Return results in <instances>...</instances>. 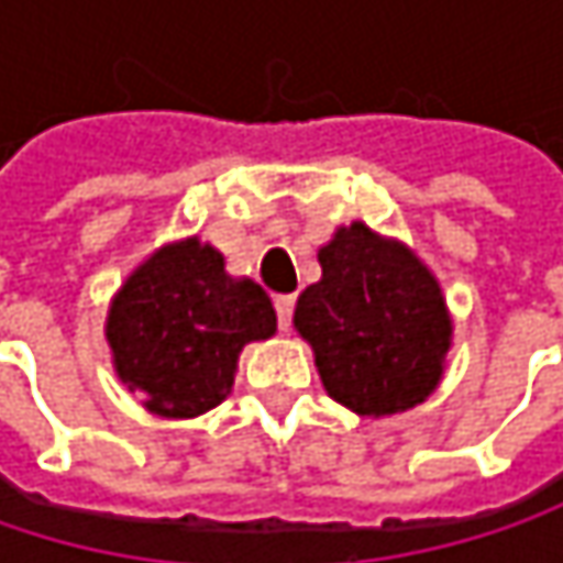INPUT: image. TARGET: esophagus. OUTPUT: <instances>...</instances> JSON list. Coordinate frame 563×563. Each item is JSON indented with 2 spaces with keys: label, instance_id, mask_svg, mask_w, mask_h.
I'll list each match as a JSON object with an SVG mask.
<instances>
[{
  "label": "esophagus",
  "instance_id": "esophagus-1",
  "mask_svg": "<svg viewBox=\"0 0 563 563\" xmlns=\"http://www.w3.org/2000/svg\"><path fill=\"white\" fill-rule=\"evenodd\" d=\"M274 309H277V322H280V329H289V322H292V309H296V296H277V299H274Z\"/></svg>",
  "mask_w": 563,
  "mask_h": 563
}]
</instances>
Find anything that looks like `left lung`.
I'll return each instance as SVG.
<instances>
[{
	"instance_id": "1",
	"label": "left lung",
	"mask_w": 563,
	"mask_h": 563,
	"mask_svg": "<svg viewBox=\"0 0 563 563\" xmlns=\"http://www.w3.org/2000/svg\"><path fill=\"white\" fill-rule=\"evenodd\" d=\"M319 264L322 280L299 292L292 322L329 397L362 417L420 404L443 375L453 335L430 271L358 221L319 251Z\"/></svg>"
}]
</instances>
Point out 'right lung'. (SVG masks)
Segmentation results:
<instances>
[{"label":"right lung","instance_id":"1","mask_svg":"<svg viewBox=\"0 0 563 563\" xmlns=\"http://www.w3.org/2000/svg\"><path fill=\"white\" fill-rule=\"evenodd\" d=\"M274 332L271 296L254 280H231L224 257L198 238L156 251L107 316L117 375L163 417H198L221 404L241 349Z\"/></svg>","mask_w":563,"mask_h":563}]
</instances>
